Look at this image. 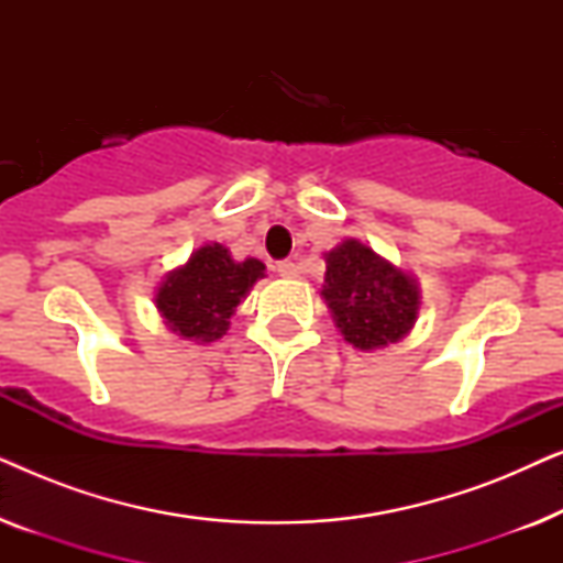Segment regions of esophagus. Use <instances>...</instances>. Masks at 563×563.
<instances>
[{
    "label": "esophagus",
    "instance_id": "esophagus-1",
    "mask_svg": "<svg viewBox=\"0 0 563 563\" xmlns=\"http://www.w3.org/2000/svg\"><path fill=\"white\" fill-rule=\"evenodd\" d=\"M276 272H279V276H284V279H299V266L291 264V261H282V264H276Z\"/></svg>",
    "mask_w": 563,
    "mask_h": 563
}]
</instances>
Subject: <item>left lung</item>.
<instances>
[{
	"mask_svg": "<svg viewBox=\"0 0 563 563\" xmlns=\"http://www.w3.org/2000/svg\"><path fill=\"white\" fill-rule=\"evenodd\" d=\"M320 297L330 307L335 328L358 351L402 341L422 307L418 279L358 238H345L325 253Z\"/></svg>",
	"mask_w": 563,
	"mask_h": 563,
	"instance_id": "8db88e82",
	"label": "left lung"
}]
</instances>
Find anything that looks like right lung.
<instances>
[{
  "mask_svg": "<svg viewBox=\"0 0 563 563\" xmlns=\"http://www.w3.org/2000/svg\"><path fill=\"white\" fill-rule=\"evenodd\" d=\"M264 276L266 266L258 258L235 261L222 243H205L161 279L153 302L174 335L199 345L214 343Z\"/></svg>",
  "mask_w": 563,
  "mask_h": 563,
  "instance_id": "right-lung-1",
  "label": "right lung"
}]
</instances>
